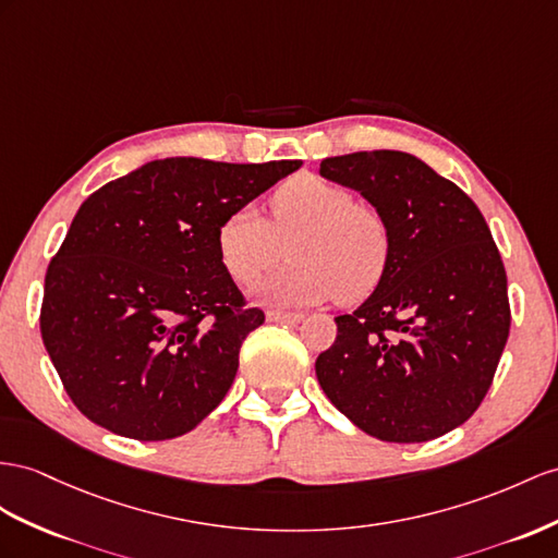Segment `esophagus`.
Here are the masks:
<instances>
[{"instance_id":"esophagus-1","label":"esophagus","mask_w":558,"mask_h":558,"mask_svg":"<svg viewBox=\"0 0 558 558\" xmlns=\"http://www.w3.org/2000/svg\"><path fill=\"white\" fill-rule=\"evenodd\" d=\"M266 318L270 323H299L304 316L302 313H290V311H268Z\"/></svg>"}]
</instances>
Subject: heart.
Masks as SVG:
<instances>
[{"mask_svg":"<svg viewBox=\"0 0 558 558\" xmlns=\"http://www.w3.org/2000/svg\"><path fill=\"white\" fill-rule=\"evenodd\" d=\"M284 247L292 264L256 288L259 302L308 306L337 296L351 304L365 299L387 274L391 226L344 185L299 174L270 197L268 221L245 205L228 214L217 231L219 259L245 288L282 259Z\"/></svg>","mask_w":558,"mask_h":558,"instance_id":"b5f03b06","label":"heart"}]
</instances>
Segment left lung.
I'll list each match as a JSON object with an SVG mask.
<instances>
[{
	"instance_id": "left-lung-1",
	"label": "left lung",
	"mask_w": 558,
	"mask_h": 558,
	"mask_svg": "<svg viewBox=\"0 0 558 558\" xmlns=\"http://www.w3.org/2000/svg\"><path fill=\"white\" fill-rule=\"evenodd\" d=\"M320 174L359 191L391 226L381 282L316 361L325 396L365 434L422 442L464 424L509 337L502 256L481 209L420 157H327Z\"/></svg>"
}]
</instances>
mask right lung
<instances>
[{"mask_svg":"<svg viewBox=\"0 0 558 558\" xmlns=\"http://www.w3.org/2000/svg\"><path fill=\"white\" fill-rule=\"evenodd\" d=\"M302 167L165 157L84 199L45 278L39 330L70 401L136 440L189 434L264 323L219 259L238 207Z\"/></svg>","mask_w":558,"mask_h":558,"instance_id":"1","label":"right lung"}]
</instances>
